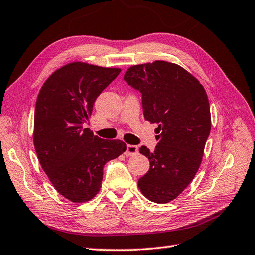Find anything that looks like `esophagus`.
Returning <instances> with one entry per match:
<instances>
[{
  "mask_svg": "<svg viewBox=\"0 0 255 255\" xmlns=\"http://www.w3.org/2000/svg\"><path fill=\"white\" fill-rule=\"evenodd\" d=\"M138 153V147L137 145H132V144H127L126 151H125V155L126 156H132L134 154Z\"/></svg>",
  "mask_w": 255,
  "mask_h": 255,
  "instance_id": "34e87169",
  "label": "esophagus"
}]
</instances>
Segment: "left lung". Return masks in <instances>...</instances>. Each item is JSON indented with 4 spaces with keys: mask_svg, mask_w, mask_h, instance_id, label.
Wrapping results in <instances>:
<instances>
[{
    "mask_svg": "<svg viewBox=\"0 0 255 255\" xmlns=\"http://www.w3.org/2000/svg\"><path fill=\"white\" fill-rule=\"evenodd\" d=\"M124 80L142 94L145 121L158 124L153 152L138 187L151 202L175 199L193 181L202 163L211 118L207 94L199 81L175 63L156 60L129 68Z\"/></svg>",
    "mask_w": 255,
    "mask_h": 255,
    "instance_id": "left-lung-1",
    "label": "left lung"
}]
</instances>
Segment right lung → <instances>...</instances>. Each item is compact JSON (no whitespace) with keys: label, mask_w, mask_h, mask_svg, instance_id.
Wrapping results in <instances>:
<instances>
[{"label":"right lung","mask_w":255,"mask_h":255,"mask_svg":"<svg viewBox=\"0 0 255 255\" xmlns=\"http://www.w3.org/2000/svg\"><path fill=\"white\" fill-rule=\"evenodd\" d=\"M119 72L71 62L56 70L38 94L32 134L38 160L58 193L73 203L95 197L105 163L126 151L122 140L101 139L83 128L97 96Z\"/></svg>","instance_id":"obj_1"}]
</instances>
